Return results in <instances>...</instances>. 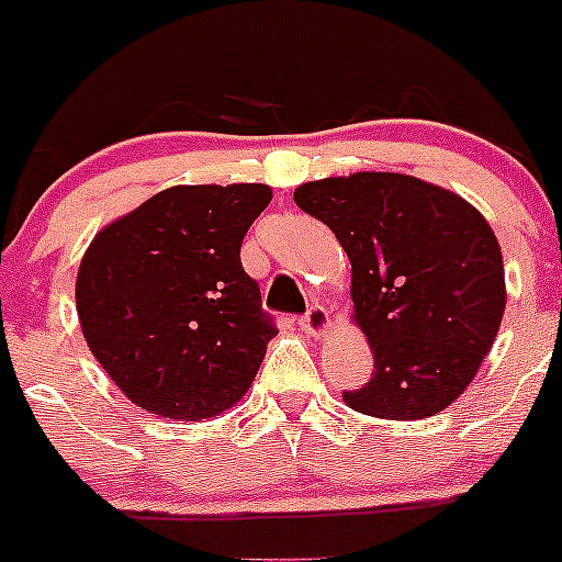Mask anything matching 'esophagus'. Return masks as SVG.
Masks as SVG:
<instances>
[{"label": "esophagus", "instance_id": "obj_1", "mask_svg": "<svg viewBox=\"0 0 562 562\" xmlns=\"http://www.w3.org/2000/svg\"><path fill=\"white\" fill-rule=\"evenodd\" d=\"M299 326H302V331L310 334V337H326L328 328H331V317H328L326 307L315 304V307H310L307 315L299 321Z\"/></svg>", "mask_w": 562, "mask_h": 562}]
</instances>
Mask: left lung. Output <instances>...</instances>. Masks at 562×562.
Returning <instances> with one entry per match:
<instances>
[{
    "label": "left lung",
    "mask_w": 562,
    "mask_h": 562,
    "mask_svg": "<svg viewBox=\"0 0 562 562\" xmlns=\"http://www.w3.org/2000/svg\"><path fill=\"white\" fill-rule=\"evenodd\" d=\"M293 201L334 231L350 260L353 323L375 372L348 407L416 422L470 386L506 313L501 245L484 214L407 173L304 181Z\"/></svg>",
    "instance_id": "1"
}]
</instances>
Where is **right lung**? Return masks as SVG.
Listing matches in <instances>:
<instances>
[{
	"mask_svg": "<svg viewBox=\"0 0 562 562\" xmlns=\"http://www.w3.org/2000/svg\"><path fill=\"white\" fill-rule=\"evenodd\" d=\"M269 201V184H176L87 247L78 321L133 405L201 422L252 386L277 331L241 269V241Z\"/></svg>",
	"mask_w": 562,
	"mask_h": 562,
	"instance_id": "right-lung-1",
	"label": "right lung"
}]
</instances>
